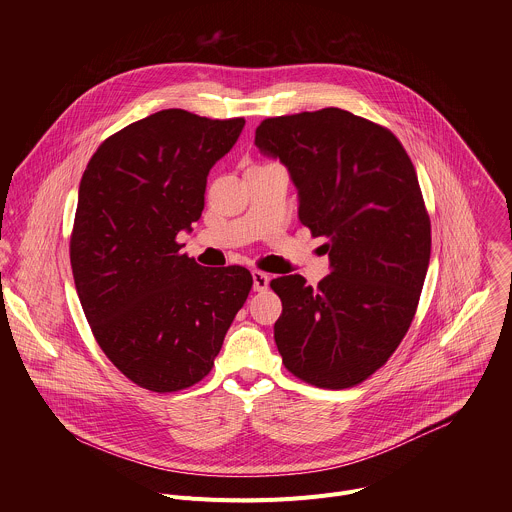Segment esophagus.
Listing matches in <instances>:
<instances>
[{
	"mask_svg": "<svg viewBox=\"0 0 512 512\" xmlns=\"http://www.w3.org/2000/svg\"><path fill=\"white\" fill-rule=\"evenodd\" d=\"M253 289L255 291H265L269 287V275L259 271V269H253Z\"/></svg>",
	"mask_w": 512,
	"mask_h": 512,
	"instance_id": "34e87169",
	"label": "esophagus"
}]
</instances>
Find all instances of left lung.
Masks as SVG:
<instances>
[{"mask_svg": "<svg viewBox=\"0 0 512 512\" xmlns=\"http://www.w3.org/2000/svg\"><path fill=\"white\" fill-rule=\"evenodd\" d=\"M255 145L289 170L302 225L328 239L316 289L298 273L271 281L277 350L314 387H354L397 350L419 304L431 223L415 168L387 127L338 107L269 117Z\"/></svg>", "mask_w": 512, "mask_h": 512, "instance_id": "1", "label": "left lung"}]
</instances>
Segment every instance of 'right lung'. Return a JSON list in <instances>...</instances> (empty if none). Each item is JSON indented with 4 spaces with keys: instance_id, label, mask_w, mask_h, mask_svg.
<instances>
[{
    "instance_id": "add662e5",
    "label": "right lung",
    "mask_w": 512,
    "mask_h": 512,
    "mask_svg": "<svg viewBox=\"0 0 512 512\" xmlns=\"http://www.w3.org/2000/svg\"><path fill=\"white\" fill-rule=\"evenodd\" d=\"M243 127L164 109L107 137L83 174L70 235L77 294L101 350L148 391L202 381L253 287L249 269L202 267L176 241Z\"/></svg>"
}]
</instances>
